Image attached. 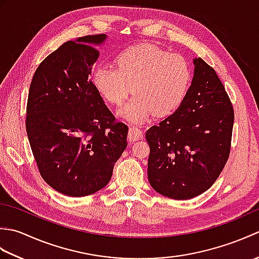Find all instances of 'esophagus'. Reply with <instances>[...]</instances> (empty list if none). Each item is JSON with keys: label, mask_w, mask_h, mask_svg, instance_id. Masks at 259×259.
<instances>
[{"label": "esophagus", "mask_w": 259, "mask_h": 259, "mask_svg": "<svg viewBox=\"0 0 259 259\" xmlns=\"http://www.w3.org/2000/svg\"><path fill=\"white\" fill-rule=\"evenodd\" d=\"M142 139V131L141 129H139L138 126H130L129 128V135H128V140L130 142H134L137 140Z\"/></svg>", "instance_id": "34e87169"}]
</instances>
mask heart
Here are the masks:
<instances>
[{"instance_id":"heart-1","label":"heart","mask_w":259,"mask_h":259,"mask_svg":"<svg viewBox=\"0 0 259 259\" xmlns=\"http://www.w3.org/2000/svg\"><path fill=\"white\" fill-rule=\"evenodd\" d=\"M111 64H99L92 82L101 97L119 104L130 92L134 96L118 110V115L134 123L145 122L153 112L171 113L184 101L191 80L187 60L151 47H134L121 52Z\"/></svg>"}]
</instances>
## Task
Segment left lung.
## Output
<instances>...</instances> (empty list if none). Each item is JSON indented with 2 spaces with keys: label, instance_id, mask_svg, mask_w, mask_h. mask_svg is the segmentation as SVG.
<instances>
[{
  "label": "left lung",
  "instance_id": "left-lung-1",
  "mask_svg": "<svg viewBox=\"0 0 259 259\" xmlns=\"http://www.w3.org/2000/svg\"><path fill=\"white\" fill-rule=\"evenodd\" d=\"M194 78L179 108L146 133L148 180L159 194L191 199L208 190L227 162L234 110L214 70L194 59Z\"/></svg>",
  "mask_w": 259,
  "mask_h": 259
}]
</instances>
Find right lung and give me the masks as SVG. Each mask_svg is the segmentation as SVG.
<instances>
[{"label":"right lung","mask_w":259,"mask_h":259,"mask_svg":"<svg viewBox=\"0 0 259 259\" xmlns=\"http://www.w3.org/2000/svg\"><path fill=\"white\" fill-rule=\"evenodd\" d=\"M106 38L63 43L40 63L30 85L25 125L38 171L71 197L104 188L128 145V126L115 121L90 80Z\"/></svg>","instance_id":"add662e5"}]
</instances>
